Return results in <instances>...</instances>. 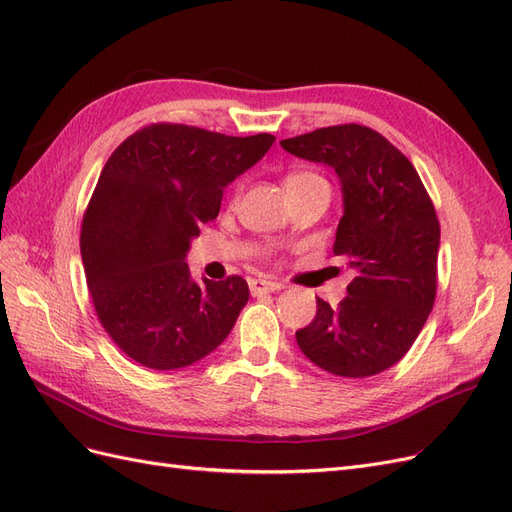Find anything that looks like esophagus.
<instances>
[{
    "instance_id": "34e87169",
    "label": "esophagus",
    "mask_w": 512,
    "mask_h": 512,
    "mask_svg": "<svg viewBox=\"0 0 512 512\" xmlns=\"http://www.w3.org/2000/svg\"><path fill=\"white\" fill-rule=\"evenodd\" d=\"M284 284L280 282H273V280H250V290L256 297V294H265V292H277L282 290Z\"/></svg>"
}]
</instances>
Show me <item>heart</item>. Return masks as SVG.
<instances>
[{
  "label": "heart",
  "mask_w": 512,
  "mask_h": 512,
  "mask_svg": "<svg viewBox=\"0 0 512 512\" xmlns=\"http://www.w3.org/2000/svg\"><path fill=\"white\" fill-rule=\"evenodd\" d=\"M324 181L320 175L316 173H309V170H301V173H292L286 179V188H292V185H307V183H318Z\"/></svg>",
  "instance_id": "obj_1"
}]
</instances>
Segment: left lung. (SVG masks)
Masks as SVG:
<instances>
[{"label":"left lung","instance_id":"1","mask_svg":"<svg viewBox=\"0 0 512 512\" xmlns=\"http://www.w3.org/2000/svg\"><path fill=\"white\" fill-rule=\"evenodd\" d=\"M280 145L337 173L344 215L333 254L354 271L339 307L316 299V318L297 331V344L329 374L376 376L410 350L436 301V209L410 160L367 126L320 128Z\"/></svg>","mask_w":512,"mask_h":512}]
</instances>
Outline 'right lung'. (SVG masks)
Segmentation results:
<instances>
[{"label": "right lung", "instance_id": "1", "mask_svg": "<svg viewBox=\"0 0 512 512\" xmlns=\"http://www.w3.org/2000/svg\"><path fill=\"white\" fill-rule=\"evenodd\" d=\"M275 136H226L151 123L104 164L81 226L87 286L104 331L143 367H188L218 348L250 299L239 275L192 280L185 265L200 226L218 218L228 183Z\"/></svg>", "mask_w": 512, "mask_h": 512}]
</instances>
